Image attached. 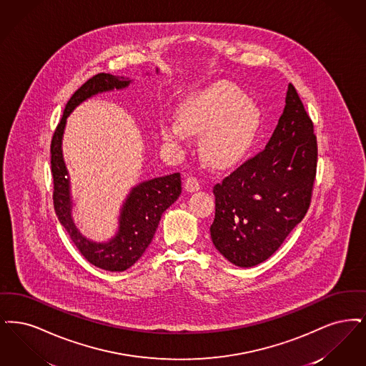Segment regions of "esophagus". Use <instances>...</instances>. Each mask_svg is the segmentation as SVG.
Here are the masks:
<instances>
[{
	"label": "esophagus",
	"mask_w": 366,
	"mask_h": 366,
	"mask_svg": "<svg viewBox=\"0 0 366 366\" xmlns=\"http://www.w3.org/2000/svg\"><path fill=\"white\" fill-rule=\"evenodd\" d=\"M184 189H186V191H189V192L198 191L201 189V183H199V180H198L197 177L189 176V177L186 179V182H184Z\"/></svg>",
	"instance_id": "esophagus-1"
}]
</instances>
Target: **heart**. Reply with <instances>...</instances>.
<instances>
[{"mask_svg": "<svg viewBox=\"0 0 366 366\" xmlns=\"http://www.w3.org/2000/svg\"><path fill=\"white\" fill-rule=\"evenodd\" d=\"M177 122L161 126L169 142L202 134L199 150L214 168H231L246 157L259 131V112L238 87L219 81L184 101L176 111Z\"/></svg>", "mask_w": 366, "mask_h": 366, "instance_id": "heart-1", "label": "heart"}]
</instances>
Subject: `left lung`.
Instances as JSON below:
<instances>
[{
    "label": "left lung",
    "mask_w": 366,
    "mask_h": 366,
    "mask_svg": "<svg viewBox=\"0 0 366 366\" xmlns=\"http://www.w3.org/2000/svg\"><path fill=\"white\" fill-rule=\"evenodd\" d=\"M316 168L313 123L290 83L285 111L265 149L213 189L210 237L220 254L240 268L268 259L302 222Z\"/></svg>",
    "instance_id": "left-lung-1"
}]
</instances>
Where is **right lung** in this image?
<instances>
[{"instance_id":"right-lung-1","label":"right lung","mask_w":366,"mask_h":366,"mask_svg":"<svg viewBox=\"0 0 366 366\" xmlns=\"http://www.w3.org/2000/svg\"><path fill=\"white\" fill-rule=\"evenodd\" d=\"M159 72L157 68L156 74ZM129 83H132L129 78L114 76L111 74H98L87 80L66 102L61 122L54 131L50 146L56 214L83 257L98 268L111 272L128 269L142 257L156 234L162 213L175 202L182 192L179 172L144 180L134 186L120 207L116 234L105 242L86 238L74 222L71 179L63 156L66 119L76 107L89 98L107 92L123 90Z\"/></svg>"}]
</instances>
